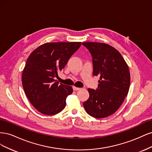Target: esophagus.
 Masks as SVG:
<instances>
[{"instance_id":"obj_1","label":"esophagus","mask_w":152,"mask_h":152,"mask_svg":"<svg viewBox=\"0 0 152 152\" xmlns=\"http://www.w3.org/2000/svg\"><path fill=\"white\" fill-rule=\"evenodd\" d=\"M73 89L76 91H79V90L81 89V88H79V87H77L75 86H73Z\"/></svg>"}]
</instances>
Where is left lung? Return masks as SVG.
<instances>
[{
	"mask_svg": "<svg viewBox=\"0 0 152 152\" xmlns=\"http://www.w3.org/2000/svg\"><path fill=\"white\" fill-rule=\"evenodd\" d=\"M93 57V75L99 76L98 89H88L89 98L83 103L86 112L94 118L111 115L120 108L130 87L129 66L121 54L108 44L82 42Z\"/></svg>",
	"mask_w": 152,
	"mask_h": 152,
	"instance_id": "left-lung-1",
	"label": "left lung"
}]
</instances>
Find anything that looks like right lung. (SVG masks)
I'll use <instances>...</instances> for the list:
<instances>
[{"instance_id":"1","label":"right lung","mask_w":152,"mask_h":152,"mask_svg":"<svg viewBox=\"0 0 152 152\" xmlns=\"http://www.w3.org/2000/svg\"><path fill=\"white\" fill-rule=\"evenodd\" d=\"M81 42H48L36 48L27 59L21 81L26 97L42 114L53 115L61 112L72 86L55 80Z\"/></svg>"}]
</instances>
